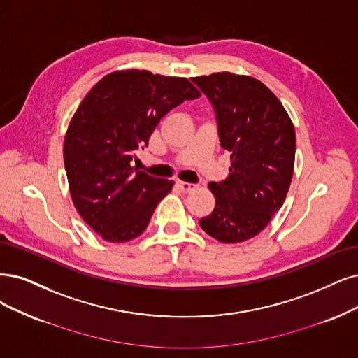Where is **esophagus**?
Wrapping results in <instances>:
<instances>
[{
	"label": "esophagus",
	"mask_w": 358,
	"mask_h": 358,
	"mask_svg": "<svg viewBox=\"0 0 358 358\" xmlns=\"http://www.w3.org/2000/svg\"><path fill=\"white\" fill-rule=\"evenodd\" d=\"M177 187L184 192V193H189V192H193L196 189V184H192V182H186V181H177Z\"/></svg>",
	"instance_id": "34e87169"
}]
</instances>
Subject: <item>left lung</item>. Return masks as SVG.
Here are the masks:
<instances>
[{
	"label": "left lung",
	"instance_id": "8db88e82",
	"mask_svg": "<svg viewBox=\"0 0 358 358\" xmlns=\"http://www.w3.org/2000/svg\"><path fill=\"white\" fill-rule=\"evenodd\" d=\"M213 104L230 176L209 182L215 208L201 227L222 243H239L267 227L294 176L295 129L282 103L250 76L230 72L192 78Z\"/></svg>",
	"mask_w": 358,
	"mask_h": 358
}]
</instances>
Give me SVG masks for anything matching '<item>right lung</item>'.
Here are the masks:
<instances>
[{
	"label": "right lung",
	"instance_id": "add662e5",
	"mask_svg": "<svg viewBox=\"0 0 358 358\" xmlns=\"http://www.w3.org/2000/svg\"><path fill=\"white\" fill-rule=\"evenodd\" d=\"M201 96L186 78L124 71L106 75L75 112L63 145L73 205L108 242L140 236L172 181L132 166L161 119Z\"/></svg>",
	"mask_w": 358,
	"mask_h": 358
}]
</instances>
